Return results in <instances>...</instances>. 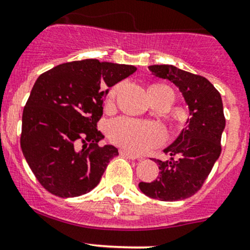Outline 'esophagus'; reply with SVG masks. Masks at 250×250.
Here are the masks:
<instances>
[{
    "mask_svg": "<svg viewBox=\"0 0 250 250\" xmlns=\"http://www.w3.org/2000/svg\"><path fill=\"white\" fill-rule=\"evenodd\" d=\"M120 155L122 156H126L127 158H130V160H138V156H136V155H132L131 152L126 151V150H120Z\"/></svg>",
    "mask_w": 250,
    "mask_h": 250,
    "instance_id": "obj_1",
    "label": "esophagus"
}]
</instances>
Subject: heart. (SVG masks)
Returning <instances> with one entry per match:
<instances>
[{
  "label": "heart",
  "mask_w": 250,
  "mask_h": 250,
  "mask_svg": "<svg viewBox=\"0 0 250 250\" xmlns=\"http://www.w3.org/2000/svg\"><path fill=\"white\" fill-rule=\"evenodd\" d=\"M160 84L151 85L158 87ZM122 83H118L111 88L108 100H113L119 92ZM108 137L114 144L133 154H143L152 147L160 146L165 141L166 135L163 128L154 123L141 122L131 118L120 117L112 120L108 124Z\"/></svg>",
  "instance_id": "b5f03b06"
}]
</instances>
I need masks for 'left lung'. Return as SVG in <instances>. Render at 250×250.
<instances>
[{
	"instance_id": "obj_1",
	"label": "left lung",
	"mask_w": 250,
	"mask_h": 250,
	"mask_svg": "<svg viewBox=\"0 0 250 250\" xmlns=\"http://www.w3.org/2000/svg\"><path fill=\"white\" fill-rule=\"evenodd\" d=\"M152 75L169 80L179 88L188 104L190 118L180 136L163 151L169 160H155L160 176L152 182H139L147 197L175 201L192 197L201 188L222 151L225 127L221 94L200 75L173 65H150Z\"/></svg>"
}]
</instances>
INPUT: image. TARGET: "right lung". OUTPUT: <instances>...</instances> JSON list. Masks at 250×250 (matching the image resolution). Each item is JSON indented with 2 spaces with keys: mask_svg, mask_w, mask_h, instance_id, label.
Masks as SVG:
<instances>
[{
  "mask_svg": "<svg viewBox=\"0 0 250 250\" xmlns=\"http://www.w3.org/2000/svg\"><path fill=\"white\" fill-rule=\"evenodd\" d=\"M136 70L133 65L84 60L60 64L37 79L23 108L20 144L45 189L71 198L98 186L109 161L119 155L113 146H99L104 137L98 122L107 87Z\"/></svg>",
  "mask_w": 250,
  "mask_h": 250,
  "instance_id": "right-lung-1",
  "label": "right lung"
}]
</instances>
